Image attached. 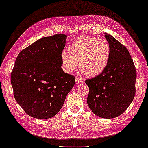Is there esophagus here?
Returning a JSON list of instances; mask_svg holds the SVG:
<instances>
[{
  "mask_svg": "<svg viewBox=\"0 0 148 148\" xmlns=\"http://www.w3.org/2000/svg\"><path fill=\"white\" fill-rule=\"evenodd\" d=\"M84 80L82 79V78H78V77H76V78H75V82H76L77 84H80L82 82H83Z\"/></svg>",
  "mask_w": 148,
  "mask_h": 148,
  "instance_id": "esophagus-1",
  "label": "esophagus"
}]
</instances>
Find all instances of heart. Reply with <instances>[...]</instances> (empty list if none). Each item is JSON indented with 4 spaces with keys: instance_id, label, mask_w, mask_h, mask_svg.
I'll return each instance as SVG.
<instances>
[{
    "instance_id": "1",
    "label": "heart",
    "mask_w": 148,
    "mask_h": 148,
    "mask_svg": "<svg viewBox=\"0 0 148 148\" xmlns=\"http://www.w3.org/2000/svg\"><path fill=\"white\" fill-rule=\"evenodd\" d=\"M110 56V46L106 39L82 36L69 45L68 52L63 51L61 58L66 73H73L78 63L83 73L96 77L106 68Z\"/></svg>"
}]
</instances>
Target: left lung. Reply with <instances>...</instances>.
Returning a JSON list of instances; mask_svg holds the SVG:
<instances>
[{
	"label": "left lung",
	"mask_w": 148,
	"mask_h": 148,
	"mask_svg": "<svg viewBox=\"0 0 148 148\" xmlns=\"http://www.w3.org/2000/svg\"><path fill=\"white\" fill-rule=\"evenodd\" d=\"M109 62L105 70L85 83L89 87L87 104L96 116L113 119L120 116L132 103L136 94V70L127 48L108 34Z\"/></svg>",
	"instance_id": "left-lung-1"
}]
</instances>
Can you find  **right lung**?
<instances>
[{"label":"right lung","mask_w":148,"mask_h":148,"mask_svg":"<svg viewBox=\"0 0 148 148\" xmlns=\"http://www.w3.org/2000/svg\"><path fill=\"white\" fill-rule=\"evenodd\" d=\"M67 35L43 37L21 51L15 61L11 82L16 101L29 116H54L63 106L75 78L64 73L61 55Z\"/></svg>","instance_id":"add662e5"}]
</instances>
